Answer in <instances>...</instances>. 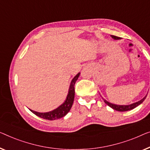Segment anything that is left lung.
Instances as JSON below:
<instances>
[{"mask_svg": "<svg viewBox=\"0 0 150 150\" xmlns=\"http://www.w3.org/2000/svg\"><path fill=\"white\" fill-rule=\"evenodd\" d=\"M111 37L113 39L115 40H119L120 39V37H117L116 36V35H111ZM147 96H146L144 98H143L142 100H139V101H138L137 102H135V103H133L132 104H130V105H116V104H111L110 102H108V101H106V100H104V101L105 103H106L108 106H109L110 107H111L112 108H113L114 110H117V111H120V112H125V111H128V110H132V109L135 108V107H137V106H139V104H141L144 101V100L146 99Z\"/></svg>", "mask_w": 150, "mask_h": 150, "instance_id": "left-lung-1", "label": "left lung"}]
</instances>
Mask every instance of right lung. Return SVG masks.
I'll use <instances>...</instances> for the list:
<instances>
[{
  "instance_id": "1",
  "label": "right lung",
  "mask_w": 150,
  "mask_h": 150,
  "mask_svg": "<svg viewBox=\"0 0 150 150\" xmlns=\"http://www.w3.org/2000/svg\"><path fill=\"white\" fill-rule=\"evenodd\" d=\"M79 74L80 73H79L73 79L71 83L70 88H69V93L67 95V97L65 102H64L62 105H61L59 108H57V109H55V110H54L52 111L49 112H44V113L38 112L33 111L32 110H30L32 111L33 114H35V115L38 116V117L44 118V119H46V120H56V119H58V118L64 117V116L69 112V110H71V107H72L73 101H74V97H75L74 86H75L76 81H77L78 77H79Z\"/></svg>"
}]
</instances>
